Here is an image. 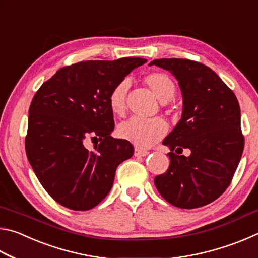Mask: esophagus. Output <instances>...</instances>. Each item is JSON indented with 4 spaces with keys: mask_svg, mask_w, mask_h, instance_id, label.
Here are the masks:
<instances>
[{
    "mask_svg": "<svg viewBox=\"0 0 258 258\" xmlns=\"http://www.w3.org/2000/svg\"><path fill=\"white\" fill-rule=\"evenodd\" d=\"M147 155H149V151L146 150V149H141V148H135V149H134V156L145 157Z\"/></svg>",
    "mask_w": 258,
    "mask_h": 258,
    "instance_id": "obj_1",
    "label": "esophagus"
}]
</instances>
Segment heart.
<instances>
[{"label":"heart","mask_w":258,"mask_h":258,"mask_svg":"<svg viewBox=\"0 0 258 258\" xmlns=\"http://www.w3.org/2000/svg\"><path fill=\"white\" fill-rule=\"evenodd\" d=\"M145 83L160 102H168L175 97V82L166 73H151L145 77ZM128 89V80H123L109 93V107L115 115L119 117L125 115L126 108H127L126 98H127ZM118 132L121 138L128 140L133 145L147 148L159 141L167 133V124L159 117L151 119H141L133 117L120 124Z\"/></svg>","instance_id":"1"}]
</instances>
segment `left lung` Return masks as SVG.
Instances as JSON below:
<instances>
[{
	"mask_svg": "<svg viewBox=\"0 0 258 258\" xmlns=\"http://www.w3.org/2000/svg\"><path fill=\"white\" fill-rule=\"evenodd\" d=\"M150 64L171 72L183 95L182 118L163 141L171 149V165L155 177V185L174 206L203 207L226 190L241 159L244 138L237 97L215 72L197 61L157 59ZM184 149L189 157L175 154Z\"/></svg>",
	"mask_w": 258,
	"mask_h": 258,
	"instance_id": "obj_1",
	"label": "left lung"
}]
</instances>
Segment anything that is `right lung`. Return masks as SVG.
Masks as SVG:
<instances>
[{
	"label": "right lung",
	"mask_w": 258,
	"mask_h": 258,
	"mask_svg": "<svg viewBox=\"0 0 258 258\" xmlns=\"http://www.w3.org/2000/svg\"><path fill=\"white\" fill-rule=\"evenodd\" d=\"M147 60H89L60 68L29 107L26 155L45 191L73 211H89L110 191L116 168L133 156L127 140L113 139L109 93ZM89 138H99L93 150Z\"/></svg>",
	"instance_id": "1"
}]
</instances>
